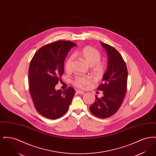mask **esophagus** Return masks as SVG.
I'll return each instance as SVG.
<instances>
[{
	"instance_id": "1",
	"label": "esophagus",
	"mask_w": 156,
	"mask_h": 156,
	"mask_svg": "<svg viewBox=\"0 0 156 156\" xmlns=\"http://www.w3.org/2000/svg\"><path fill=\"white\" fill-rule=\"evenodd\" d=\"M76 92L77 94H81V95H82V94H85V92H84L83 91H81V90H76Z\"/></svg>"
}]
</instances>
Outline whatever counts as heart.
I'll use <instances>...</instances> for the list:
<instances>
[{
    "label": "heart",
    "instance_id": "obj_1",
    "mask_svg": "<svg viewBox=\"0 0 156 156\" xmlns=\"http://www.w3.org/2000/svg\"><path fill=\"white\" fill-rule=\"evenodd\" d=\"M73 55L79 57L91 67L92 73L95 79L100 80L104 76L106 68L104 62H101V54L97 49L90 46H87L80 50L74 51ZM73 59V55H69L66 59L64 66L67 72L72 71ZM89 82L90 78L87 76H78L73 81V83L75 86L80 88H83Z\"/></svg>",
    "mask_w": 156,
    "mask_h": 156
}]
</instances>
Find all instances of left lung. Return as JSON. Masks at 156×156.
Segmentation results:
<instances>
[{"mask_svg":"<svg viewBox=\"0 0 156 156\" xmlns=\"http://www.w3.org/2000/svg\"><path fill=\"white\" fill-rule=\"evenodd\" d=\"M108 56L107 71L102 82L97 88L104 92L103 97L95 96V101L89 108L94 116L107 118L118 111L123 103L127 90V69L121 54L110 45L101 42Z\"/></svg>","mask_w":156,"mask_h":156,"instance_id":"1","label":"left lung"}]
</instances>
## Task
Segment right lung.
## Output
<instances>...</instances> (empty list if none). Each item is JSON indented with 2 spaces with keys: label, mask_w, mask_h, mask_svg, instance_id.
I'll return each instance as SVG.
<instances>
[{
  "label": "right lung",
  "mask_w": 156,
  "mask_h": 156,
  "mask_svg": "<svg viewBox=\"0 0 156 156\" xmlns=\"http://www.w3.org/2000/svg\"><path fill=\"white\" fill-rule=\"evenodd\" d=\"M76 44L69 41H57L38 50L30 61L29 92L35 109L48 119L64 116L74 96L75 90L55 89L64 74V64L71 48Z\"/></svg>",
  "instance_id": "add662e5"
}]
</instances>
